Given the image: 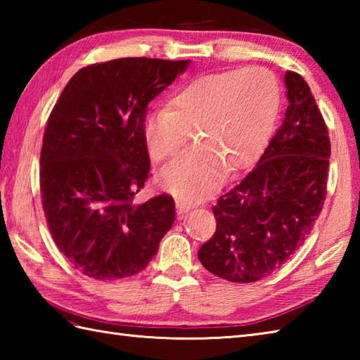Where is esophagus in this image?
Masks as SVG:
<instances>
[{
  "label": "esophagus",
  "instance_id": "obj_1",
  "mask_svg": "<svg viewBox=\"0 0 360 360\" xmlns=\"http://www.w3.org/2000/svg\"><path fill=\"white\" fill-rule=\"evenodd\" d=\"M190 209H192V204L186 202L184 200H176V210H178L179 215H184Z\"/></svg>",
  "mask_w": 360,
  "mask_h": 360
}]
</instances>
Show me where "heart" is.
Returning a JSON list of instances; mask_svg holds the SVG:
<instances>
[{"mask_svg":"<svg viewBox=\"0 0 360 360\" xmlns=\"http://www.w3.org/2000/svg\"><path fill=\"white\" fill-rule=\"evenodd\" d=\"M280 105V85L263 66L204 74L176 93L167 110L143 120V139L156 162L178 156L195 131L200 143L162 172L167 190L196 201L217 188L224 167H248L269 139Z\"/></svg>","mask_w":360,"mask_h":360,"instance_id":"1","label":"heart"}]
</instances>
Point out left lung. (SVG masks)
Returning a JSON list of instances; mask_svg holds the SVG:
<instances>
[{
    "label": "left lung",
    "mask_w": 360,
    "mask_h": 360,
    "mask_svg": "<svg viewBox=\"0 0 360 360\" xmlns=\"http://www.w3.org/2000/svg\"><path fill=\"white\" fill-rule=\"evenodd\" d=\"M288 110L254 168L213 205L217 231L198 257L217 277L254 283L285 264L322 212L331 142L308 83L288 71Z\"/></svg>",
    "instance_id": "obj_1"
}]
</instances>
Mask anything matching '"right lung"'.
<instances>
[{
    "label": "right lung",
    "instance_id": "1",
    "mask_svg": "<svg viewBox=\"0 0 360 360\" xmlns=\"http://www.w3.org/2000/svg\"><path fill=\"white\" fill-rule=\"evenodd\" d=\"M188 63L127 57L89 65L53 105L40 155L43 210L58 250L86 277L136 275L172 229L170 195L133 200L150 176L148 103Z\"/></svg>",
    "mask_w": 360,
    "mask_h": 360
}]
</instances>
